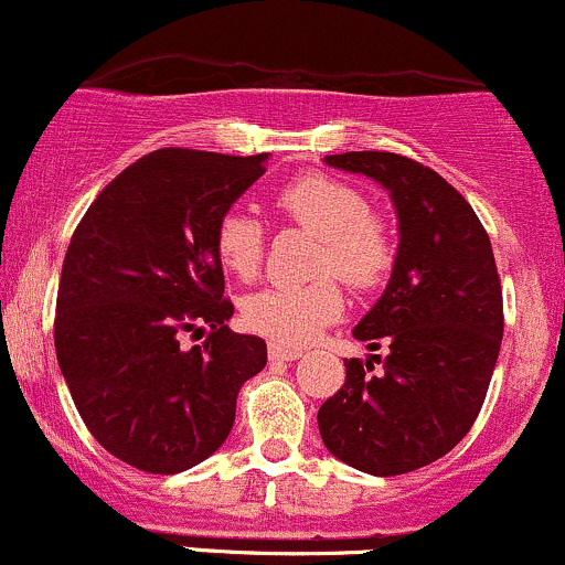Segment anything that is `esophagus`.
Returning <instances> with one entry per match:
<instances>
[{
  "label": "esophagus",
  "mask_w": 565,
  "mask_h": 565,
  "mask_svg": "<svg viewBox=\"0 0 565 565\" xmlns=\"http://www.w3.org/2000/svg\"><path fill=\"white\" fill-rule=\"evenodd\" d=\"M268 356L273 359V362H295V359L302 356V351L300 349H284V345L270 343L268 345Z\"/></svg>",
  "instance_id": "34e87169"
}]
</instances>
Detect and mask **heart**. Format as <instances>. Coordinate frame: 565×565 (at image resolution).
<instances>
[{
	"label": "heart",
	"instance_id": "b5f03b06",
	"mask_svg": "<svg viewBox=\"0 0 565 565\" xmlns=\"http://www.w3.org/2000/svg\"><path fill=\"white\" fill-rule=\"evenodd\" d=\"M276 209L319 238L316 273H334L353 289H370L392 270V235L351 184L327 173H302L278 190ZM214 252L222 268L249 281L263 265V225L244 212L222 214L214 227ZM241 313L252 332L295 349L311 343L343 313V292L334 278L321 276L297 287L259 289L246 297Z\"/></svg>",
	"mask_w": 565,
	"mask_h": 565
}]
</instances>
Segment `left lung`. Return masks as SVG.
<instances>
[{
    "instance_id": "8db88e82",
    "label": "left lung",
    "mask_w": 565,
    "mask_h": 565,
    "mask_svg": "<svg viewBox=\"0 0 565 565\" xmlns=\"http://www.w3.org/2000/svg\"><path fill=\"white\" fill-rule=\"evenodd\" d=\"M388 192L396 257L386 289L353 327L381 373L345 359V383L319 407L327 450L375 477L405 475L456 448L472 429L499 359L504 311L491 238L437 171L394 152L327 154Z\"/></svg>"
}]
</instances>
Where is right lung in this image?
<instances>
[{"label":"right lung","mask_w":565,"mask_h":565,"mask_svg":"<svg viewBox=\"0 0 565 565\" xmlns=\"http://www.w3.org/2000/svg\"><path fill=\"white\" fill-rule=\"evenodd\" d=\"M270 154L154 150L98 192L72 235L55 302V356L104 450L141 472L177 475L222 448L235 396L268 362L235 334L214 252L222 214ZM213 330L182 350L184 331Z\"/></svg>","instance_id":"right-lung-1"}]
</instances>
